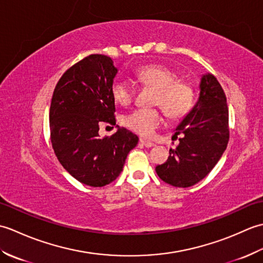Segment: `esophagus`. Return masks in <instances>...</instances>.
<instances>
[{
  "mask_svg": "<svg viewBox=\"0 0 263 263\" xmlns=\"http://www.w3.org/2000/svg\"><path fill=\"white\" fill-rule=\"evenodd\" d=\"M140 143H141V144H143V146H144V147H147V148H152V147H154V146H155V143H154V142L149 141V140H146V139H140Z\"/></svg>",
  "mask_w": 263,
  "mask_h": 263,
  "instance_id": "esophagus-1",
  "label": "esophagus"
}]
</instances>
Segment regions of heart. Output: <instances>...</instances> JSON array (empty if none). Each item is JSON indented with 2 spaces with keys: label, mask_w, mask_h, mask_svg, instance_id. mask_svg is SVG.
Instances as JSON below:
<instances>
[{
  "label": "heart",
  "mask_w": 263,
  "mask_h": 263,
  "mask_svg": "<svg viewBox=\"0 0 263 263\" xmlns=\"http://www.w3.org/2000/svg\"><path fill=\"white\" fill-rule=\"evenodd\" d=\"M136 78L142 85L156 91L154 105L160 106L172 119H178L191 109L194 91L189 82L178 80V74L164 65H146L139 69ZM111 95L117 103L130 104L135 88L125 80L116 79L111 85ZM123 125L142 137H149L164 123L159 109L138 108L122 117Z\"/></svg>",
  "instance_id": "b5f03b06"
}]
</instances>
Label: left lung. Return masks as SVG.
<instances>
[{"label":"left lung","mask_w":263,"mask_h":263,"mask_svg":"<svg viewBox=\"0 0 263 263\" xmlns=\"http://www.w3.org/2000/svg\"><path fill=\"white\" fill-rule=\"evenodd\" d=\"M198 102L175 128L180 143L170 149L166 163L156 167L164 182L189 187L209 174L226 150L230 128L228 107L220 83L211 73L201 77Z\"/></svg>","instance_id":"8db88e82"}]
</instances>
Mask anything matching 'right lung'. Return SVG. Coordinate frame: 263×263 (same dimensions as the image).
Wrapping results in <instances>:
<instances>
[{"mask_svg":"<svg viewBox=\"0 0 263 263\" xmlns=\"http://www.w3.org/2000/svg\"><path fill=\"white\" fill-rule=\"evenodd\" d=\"M116 74L110 58L89 55L61 77L49 108L51 140L59 161L76 180L93 187L116 180L139 141L120 126L110 137L98 135L103 123L115 125L111 85Z\"/></svg>","mask_w":263,"mask_h":263,"instance_id":"obj_1","label":"right lung"}]
</instances>
